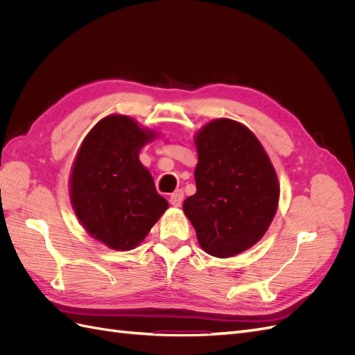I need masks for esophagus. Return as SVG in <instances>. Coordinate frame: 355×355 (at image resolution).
Wrapping results in <instances>:
<instances>
[{
    "label": "esophagus",
    "mask_w": 355,
    "mask_h": 355,
    "mask_svg": "<svg viewBox=\"0 0 355 355\" xmlns=\"http://www.w3.org/2000/svg\"><path fill=\"white\" fill-rule=\"evenodd\" d=\"M168 201H170V204H171V206H173V207H179L180 204H182V201H184V191H182V189L175 191L173 194L170 196V200H168Z\"/></svg>",
    "instance_id": "1"
}]
</instances>
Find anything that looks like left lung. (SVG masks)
Here are the masks:
<instances>
[{"label": "left lung", "mask_w": 355, "mask_h": 355, "mask_svg": "<svg viewBox=\"0 0 355 355\" xmlns=\"http://www.w3.org/2000/svg\"><path fill=\"white\" fill-rule=\"evenodd\" d=\"M197 192L184 213L201 249L225 259L259 241L275 216L280 184L259 139L244 124L216 118L194 136Z\"/></svg>", "instance_id": "left-lung-1"}]
</instances>
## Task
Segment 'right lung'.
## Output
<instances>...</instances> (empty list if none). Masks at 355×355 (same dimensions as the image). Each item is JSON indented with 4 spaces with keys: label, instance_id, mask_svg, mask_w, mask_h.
<instances>
[{
    "label": "right lung",
    "instance_id": "add662e5",
    "mask_svg": "<svg viewBox=\"0 0 355 355\" xmlns=\"http://www.w3.org/2000/svg\"><path fill=\"white\" fill-rule=\"evenodd\" d=\"M158 132L135 118L111 114L84 137L69 176V200L75 216L94 240L127 252L141 244L168 209L141 149Z\"/></svg>",
    "mask_w": 355,
    "mask_h": 355
}]
</instances>
